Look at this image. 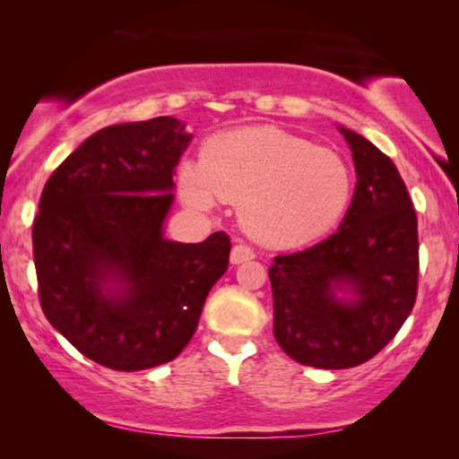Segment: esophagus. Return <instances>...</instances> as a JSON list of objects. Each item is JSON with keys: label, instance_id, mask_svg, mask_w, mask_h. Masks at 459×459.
I'll list each match as a JSON object with an SVG mask.
<instances>
[{"label": "esophagus", "instance_id": "esophagus-1", "mask_svg": "<svg viewBox=\"0 0 459 459\" xmlns=\"http://www.w3.org/2000/svg\"><path fill=\"white\" fill-rule=\"evenodd\" d=\"M230 259H231V263H234V265H240V263H244V261L255 259V250L250 248L248 244H236V247L231 248Z\"/></svg>", "mask_w": 459, "mask_h": 459}]
</instances>
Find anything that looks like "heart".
<instances>
[{
  "label": "heart",
  "mask_w": 459,
  "mask_h": 459,
  "mask_svg": "<svg viewBox=\"0 0 459 459\" xmlns=\"http://www.w3.org/2000/svg\"><path fill=\"white\" fill-rule=\"evenodd\" d=\"M181 200L211 211L215 200L240 204L256 240L290 248L324 236L347 211L353 175L341 154L278 127H248L206 143L200 165L184 162Z\"/></svg>",
  "instance_id": "obj_1"
}]
</instances>
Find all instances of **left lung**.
I'll return each instance as SVG.
<instances>
[{
  "label": "left lung",
  "mask_w": 459,
  "mask_h": 459,
  "mask_svg": "<svg viewBox=\"0 0 459 459\" xmlns=\"http://www.w3.org/2000/svg\"><path fill=\"white\" fill-rule=\"evenodd\" d=\"M341 129L357 171L355 196L336 234L280 255L269 267L273 336L303 366L355 368L380 353L405 324L418 294V217L394 162ZM353 299H338L334 290Z\"/></svg>",
  "instance_id": "left-lung-1"
}]
</instances>
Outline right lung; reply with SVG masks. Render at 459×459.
I'll use <instances>...</instances> for the list:
<instances>
[{"instance_id":"right-lung-1","label":"right lung","mask_w":459,"mask_h":459,"mask_svg":"<svg viewBox=\"0 0 459 459\" xmlns=\"http://www.w3.org/2000/svg\"><path fill=\"white\" fill-rule=\"evenodd\" d=\"M192 140L173 117L100 129L52 173L33 223L39 303L91 361L118 372L162 366L196 332L230 265V236L167 240L175 167Z\"/></svg>"}]
</instances>
